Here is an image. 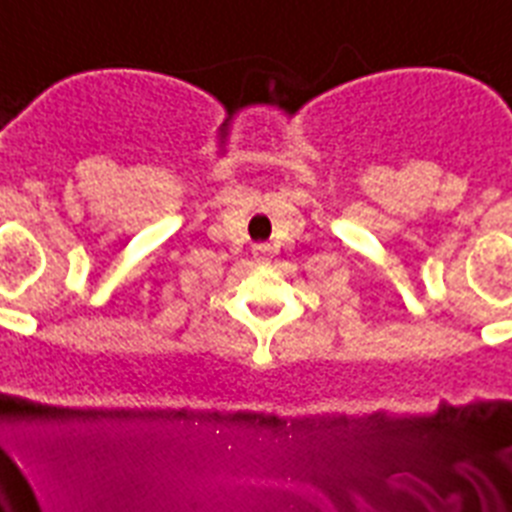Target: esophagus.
<instances>
[{
	"mask_svg": "<svg viewBox=\"0 0 512 512\" xmlns=\"http://www.w3.org/2000/svg\"><path fill=\"white\" fill-rule=\"evenodd\" d=\"M269 251L271 248L266 243H259V246H253V259L259 261V264H266L269 261Z\"/></svg>",
	"mask_w": 512,
	"mask_h": 512,
	"instance_id": "34e87169",
	"label": "esophagus"
}]
</instances>
